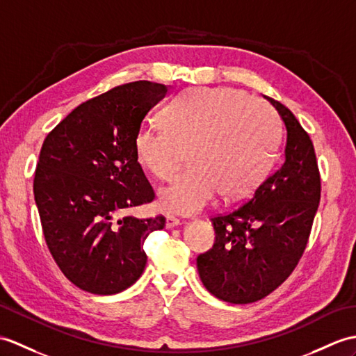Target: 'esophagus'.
<instances>
[{"instance_id": "34e87169", "label": "esophagus", "mask_w": 356, "mask_h": 356, "mask_svg": "<svg viewBox=\"0 0 356 356\" xmlns=\"http://www.w3.org/2000/svg\"><path fill=\"white\" fill-rule=\"evenodd\" d=\"M181 225V221L179 220V218H176V217H172V216H168L167 217V229H172V227H177V226H180Z\"/></svg>"}]
</instances>
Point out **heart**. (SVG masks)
<instances>
[{
    "mask_svg": "<svg viewBox=\"0 0 356 356\" xmlns=\"http://www.w3.org/2000/svg\"><path fill=\"white\" fill-rule=\"evenodd\" d=\"M163 126H145L135 136V156L145 171L171 180L184 153L186 172L159 193L167 212L194 216L218 193L238 198L252 193L271 167L277 121L270 107L232 88H194L172 102Z\"/></svg>",
    "mask_w": 356,
    "mask_h": 356,
    "instance_id": "1",
    "label": "heart"
}]
</instances>
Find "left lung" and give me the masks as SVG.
<instances>
[{
    "label": "left lung",
    "instance_id": "left-lung-1",
    "mask_svg": "<svg viewBox=\"0 0 356 356\" xmlns=\"http://www.w3.org/2000/svg\"><path fill=\"white\" fill-rule=\"evenodd\" d=\"M267 100L285 126L284 161L244 204L211 218L216 243L197 258L206 290L229 303L261 300L291 275L320 202V172L309 135L288 107Z\"/></svg>",
    "mask_w": 356,
    "mask_h": 356
}]
</instances>
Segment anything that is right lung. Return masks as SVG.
I'll use <instances>...</instances> for the list:
<instances>
[{
    "label": "right lung",
    "mask_w": 356,
    "mask_h": 356,
    "mask_svg": "<svg viewBox=\"0 0 356 356\" xmlns=\"http://www.w3.org/2000/svg\"><path fill=\"white\" fill-rule=\"evenodd\" d=\"M168 88L139 80L77 106L47 135L33 193L49 253L80 290L117 294L143 275L145 238L165 217H122L153 202L136 161L140 122Z\"/></svg>",
    "instance_id": "1"
}]
</instances>
